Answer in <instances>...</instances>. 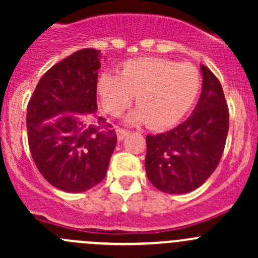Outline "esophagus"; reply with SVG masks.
<instances>
[{"label":"esophagus","instance_id":"1","mask_svg":"<svg viewBox=\"0 0 258 258\" xmlns=\"http://www.w3.org/2000/svg\"><path fill=\"white\" fill-rule=\"evenodd\" d=\"M116 134H117V139H118V141H122L124 137L128 136L130 131H127V130H123V128H116Z\"/></svg>","mask_w":258,"mask_h":258}]
</instances>
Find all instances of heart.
<instances>
[{
	"mask_svg": "<svg viewBox=\"0 0 258 258\" xmlns=\"http://www.w3.org/2000/svg\"><path fill=\"white\" fill-rule=\"evenodd\" d=\"M200 88L201 75L194 64L161 57L130 59L118 76L103 74L97 81V95L106 112L118 117L136 95L137 108L127 122H148L152 128H166L179 121L194 105Z\"/></svg>",
	"mask_w": 258,
	"mask_h": 258,
	"instance_id": "obj_1",
	"label": "heart"
}]
</instances>
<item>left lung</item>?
Returning <instances> with one entry per match:
<instances>
[{
    "mask_svg": "<svg viewBox=\"0 0 258 258\" xmlns=\"http://www.w3.org/2000/svg\"><path fill=\"white\" fill-rule=\"evenodd\" d=\"M201 74L202 92L191 116L171 131L146 136V173L165 194H187L204 184L225 150L230 116L222 86L204 64Z\"/></svg>",
    "mask_w": 258,
    "mask_h": 258,
    "instance_id": "obj_1",
    "label": "left lung"
}]
</instances>
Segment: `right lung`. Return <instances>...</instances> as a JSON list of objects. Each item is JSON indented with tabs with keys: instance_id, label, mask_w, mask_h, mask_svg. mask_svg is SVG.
Wrapping results in <instances>:
<instances>
[{
	"instance_id": "1",
	"label": "right lung",
	"mask_w": 258,
	"mask_h": 258,
	"mask_svg": "<svg viewBox=\"0 0 258 258\" xmlns=\"http://www.w3.org/2000/svg\"><path fill=\"white\" fill-rule=\"evenodd\" d=\"M100 51L83 48L48 70L27 106L28 145L41 175L64 192H85L107 172L117 144L96 114Z\"/></svg>"
}]
</instances>
